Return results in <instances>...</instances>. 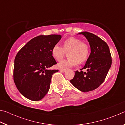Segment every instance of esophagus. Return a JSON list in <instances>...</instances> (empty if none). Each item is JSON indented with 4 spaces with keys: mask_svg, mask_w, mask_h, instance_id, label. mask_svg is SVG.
Wrapping results in <instances>:
<instances>
[{
    "mask_svg": "<svg viewBox=\"0 0 125 125\" xmlns=\"http://www.w3.org/2000/svg\"><path fill=\"white\" fill-rule=\"evenodd\" d=\"M60 71L62 72H64L66 71V69H60Z\"/></svg>",
    "mask_w": 125,
    "mask_h": 125,
    "instance_id": "34e87169",
    "label": "esophagus"
}]
</instances>
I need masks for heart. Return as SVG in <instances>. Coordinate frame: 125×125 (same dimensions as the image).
Segmentation results:
<instances>
[{"label":"heart","instance_id":"b5f03b06","mask_svg":"<svg viewBox=\"0 0 125 125\" xmlns=\"http://www.w3.org/2000/svg\"><path fill=\"white\" fill-rule=\"evenodd\" d=\"M63 44V47L57 43L52 49L53 57L58 61L62 60L65 51H69L68 53L69 58L61 61L58 64L60 68L74 67L78 64L79 61L80 62H84L88 60L90 54V48L88 44L73 37L64 40Z\"/></svg>","mask_w":125,"mask_h":125}]
</instances>
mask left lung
<instances>
[{
	"mask_svg": "<svg viewBox=\"0 0 125 125\" xmlns=\"http://www.w3.org/2000/svg\"><path fill=\"white\" fill-rule=\"evenodd\" d=\"M78 34L88 40L91 53L85 65L80 72L75 71L74 77L70 82L81 92H88L96 89L105 80L111 65V56L108 45L100 37L88 32ZM83 69L87 71H82Z\"/></svg>",
	"mask_w": 125,
	"mask_h": 125,
	"instance_id": "left-lung-1",
	"label": "left lung"
}]
</instances>
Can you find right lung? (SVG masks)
<instances>
[{"label": "right lung", "mask_w": 125, "mask_h": 125, "mask_svg": "<svg viewBox=\"0 0 125 125\" xmlns=\"http://www.w3.org/2000/svg\"><path fill=\"white\" fill-rule=\"evenodd\" d=\"M61 37L60 35L38 36L17 53L14 80L20 93L29 100H41L49 90L52 76L58 71L48 69L57 64L52 49Z\"/></svg>", "instance_id": "add662e5"}]
</instances>
